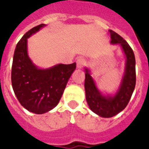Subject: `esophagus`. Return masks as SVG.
Masks as SVG:
<instances>
[{
  "label": "esophagus",
  "mask_w": 149,
  "mask_h": 149,
  "mask_svg": "<svg viewBox=\"0 0 149 149\" xmlns=\"http://www.w3.org/2000/svg\"><path fill=\"white\" fill-rule=\"evenodd\" d=\"M84 64H85V60L83 57H80V58H78L77 60V67L78 68H82L84 65Z\"/></svg>",
  "instance_id": "esophagus-1"
}]
</instances>
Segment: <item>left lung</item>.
<instances>
[{
    "label": "left lung",
    "instance_id": "8db88e82",
    "mask_svg": "<svg viewBox=\"0 0 149 149\" xmlns=\"http://www.w3.org/2000/svg\"><path fill=\"white\" fill-rule=\"evenodd\" d=\"M112 45H119L125 56L124 73L118 88L114 93H104L97 88L91 71L84 68V89L88 107L94 113L104 118L112 117L125 109L136 85V60L134 52L126 40L114 31L109 30Z\"/></svg>",
    "mask_w": 149,
    "mask_h": 149
}]
</instances>
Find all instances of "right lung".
<instances>
[{"label":"right lung","mask_w":149,"mask_h":149,"mask_svg":"<svg viewBox=\"0 0 149 149\" xmlns=\"http://www.w3.org/2000/svg\"><path fill=\"white\" fill-rule=\"evenodd\" d=\"M45 26L37 25L22 37L15 49L12 67V85L16 97L25 109L36 114L49 112L58 104L76 69V63L40 68L31 60L28 38Z\"/></svg>","instance_id":"right-lung-1"}]
</instances>
